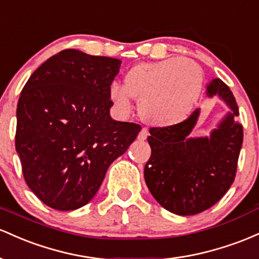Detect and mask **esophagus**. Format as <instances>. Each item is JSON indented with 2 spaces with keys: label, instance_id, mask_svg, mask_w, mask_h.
Masks as SVG:
<instances>
[{
  "label": "esophagus",
  "instance_id": "obj_1",
  "mask_svg": "<svg viewBox=\"0 0 259 259\" xmlns=\"http://www.w3.org/2000/svg\"><path fill=\"white\" fill-rule=\"evenodd\" d=\"M147 137H148L147 128H142L141 132H139V135H138V139H139V141H145Z\"/></svg>",
  "mask_w": 259,
  "mask_h": 259
}]
</instances>
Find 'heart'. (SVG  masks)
I'll return each mask as SVG.
<instances>
[{"label": "heart", "instance_id": "b5f03b06", "mask_svg": "<svg viewBox=\"0 0 259 259\" xmlns=\"http://www.w3.org/2000/svg\"><path fill=\"white\" fill-rule=\"evenodd\" d=\"M203 75L198 65L186 59L142 62L124 75L123 85L110 87V99L122 112L139 99L142 120L154 127H172L190 117L202 92Z\"/></svg>", "mask_w": 259, "mask_h": 259}]
</instances>
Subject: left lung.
Listing matches in <instances>:
<instances>
[{
	"label": "left lung",
	"instance_id": "left-lung-1",
	"mask_svg": "<svg viewBox=\"0 0 259 259\" xmlns=\"http://www.w3.org/2000/svg\"><path fill=\"white\" fill-rule=\"evenodd\" d=\"M218 95L229 111L209 136L192 137L200 109L172 127H153L148 143L152 155L144 180L156 202L177 215H194L213 207L226 193L236 175L243 130L236 100L219 78L207 84V97Z\"/></svg>",
	"mask_w": 259,
	"mask_h": 259
}]
</instances>
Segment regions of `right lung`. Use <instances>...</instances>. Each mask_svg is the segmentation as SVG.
Returning a JSON list of instances; mask_svg holds the SVG:
<instances>
[{
	"instance_id": "obj_1",
	"label": "right lung",
	"mask_w": 259,
	"mask_h": 259,
	"mask_svg": "<svg viewBox=\"0 0 259 259\" xmlns=\"http://www.w3.org/2000/svg\"><path fill=\"white\" fill-rule=\"evenodd\" d=\"M121 61L63 50L30 75L17 105L16 150L25 182L57 210L93 199L141 126L116 121L110 85Z\"/></svg>"
}]
</instances>
